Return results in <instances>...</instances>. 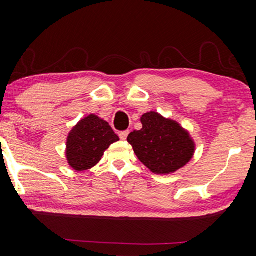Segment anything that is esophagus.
<instances>
[{"mask_svg": "<svg viewBox=\"0 0 256 256\" xmlns=\"http://www.w3.org/2000/svg\"><path fill=\"white\" fill-rule=\"evenodd\" d=\"M128 131H123V132H120V140H123V141H125L126 140V138H128Z\"/></svg>", "mask_w": 256, "mask_h": 256, "instance_id": "obj_1", "label": "esophagus"}]
</instances>
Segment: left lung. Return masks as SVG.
<instances>
[{"label": "left lung", "mask_w": 256, "mask_h": 256, "mask_svg": "<svg viewBox=\"0 0 256 256\" xmlns=\"http://www.w3.org/2000/svg\"><path fill=\"white\" fill-rule=\"evenodd\" d=\"M141 123L142 128L130 133L128 142L138 160L154 174H172L193 158L196 144L176 120L149 112L142 115Z\"/></svg>", "instance_id": "8db88e82"}]
</instances>
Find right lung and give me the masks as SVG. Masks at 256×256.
I'll list each match as a JSON object with an SVG mask.
<instances>
[{
	"label": "right lung",
	"mask_w": 256,
	"mask_h": 256,
	"mask_svg": "<svg viewBox=\"0 0 256 256\" xmlns=\"http://www.w3.org/2000/svg\"><path fill=\"white\" fill-rule=\"evenodd\" d=\"M118 140L106 120L90 114L68 133L66 151L68 162L76 172L90 170L100 162L105 150Z\"/></svg>",
	"instance_id": "obj_1"
}]
</instances>
